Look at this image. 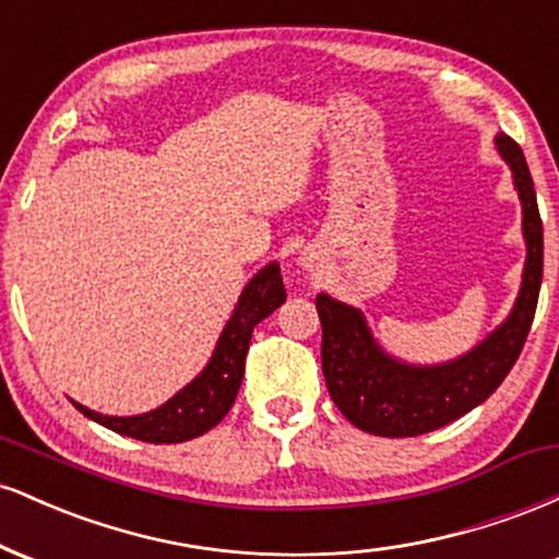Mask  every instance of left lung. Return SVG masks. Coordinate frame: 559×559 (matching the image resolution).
Here are the masks:
<instances>
[{"instance_id": "left-lung-1", "label": "left lung", "mask_w": 559, "mask_h": 559, "mask_svg": "<svg viewBox=\"0 0 559 559\" xmlns=\"http://www.w3.org/2000/svg\"><path fill=\"white\" fill-rule=\"evenodd\" d=\"M497 150L510 163L518 197L523 202L528 258L515 310L484 344L439 368H409L378 349L355 307H346L325 294L316 299L323 325L320 360L325 386L344 418L360 431L389 439L436 431L489 400L521 357L542 288L544 230L534 178L525 165L521 144L507 133H499Z\"/></svg>"}]
</instances>
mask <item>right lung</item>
I'll return each mask as SVG.
<instances>
[{"instance_id":"add662e5","label":"right lung","mask_w":559,"mask_h":559,"mask_svg":"<svg viewBox=\"0 0 559 559\" xmlns=\"http://www.w3.org/2000/svg\"><path fill=\"white\" fill-rule=\"evenodd\" d=\"M284 278L273 262L243 288L234 316L221 333L213 360L202 370V376H197L189 386L178 391L163 407L146 415H136V418H110V415H99L83 404H75V407L86 418L102 423L110 431L150 441V444H181V441L207 433L210 428H215L226 418L230 404L239 394L254 325L271 316L275 307L284 305Z\"/></svg>"}]
</instances>
